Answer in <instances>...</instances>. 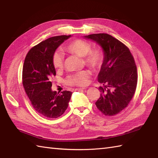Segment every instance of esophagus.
<instances>
[{
    "mask_svg": "<svg viewBox=\"0 0 158 158\" xmlns=\"http://www.w3.org/2000/svg\"><path fill=\"white\" fill-rule=\"evenodd\" d=\"M85 88H76L75 89L76 91H83V90H84Z\"/></svg>",
    "mask_w": 158,
    "mask_h": 158,
    "instance_id": "34e87169",
    "label": "esophagus"
}]
</instances>
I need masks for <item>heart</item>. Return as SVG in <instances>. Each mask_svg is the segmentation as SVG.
<instances>
[{
  "instance_id": "heart-1",
  "label": "heart",
  "mask_w": 158,
  "mask_h": 158,
  "mask_svg": "<svg viewBox=\"0 0 158 158\" xmlns=\"http://www.w3.org/2000/svg\"><path fill=\"white\" fill-rule=\"evenodd\" d=\"M91 44L82 39H75L70 41L64 46L66 52L83 57L85 64L94 70H98L101 67L105 60V54L102 49L98 48H91ZM64 58L62 53L56 51L52 55V64L57 70L61 69L64 66ZM90 73L88 70H81L72 74L66 77L65 83L70 86H85L88 83Z\"/></svg>"
}]
</instances>
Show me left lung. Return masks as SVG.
Wrapping results in <instances>:
<instances>
[{
    "label": "left lung",
    "mask_w": 158,
    "mask_h": 158,
    "mask_svg": "<svg viewBox=\"0 0 158 158\" xmlns=\"http://www.w3.org/2000/svg\"><path fill=\"white\" fill-rule=\"evenodd\" d=\"M102 47L105 60L98 76L100 96L96 102L103 115L113 116L129 105L136 89L138 73L129 48L118 39L105 33L85 36Z\"/></svg>",
    "instance_id": "left-lung-1"
}]
</instances>
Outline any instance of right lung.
<instances>
[{
	"label": "right lung",
	"instance_id": "right-lung-1",
	"mask_svg": "<svg viewBox=\"0 0 158 158\" xmlns=\"http://www.w3.org/2000/svg\"><path fill=\"white\" fill-rule=\"evenodd\" d=\"M70 35L53 36L29 50L22 70V84L36 111L48 118H58L69 106L70 91L60 94L52 90V77L56 75L52 55L58 46Z\"/></svg>",
	"mask_w": 158,
	"mask_h": 158
}]
</instances>
